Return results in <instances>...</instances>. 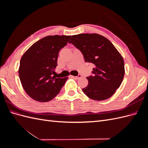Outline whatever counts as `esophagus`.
Segmentation results:
<instances>
[{
	"label": "esophagus",
	"instance_id": "esophagus-1",
	"mask_svg": "<svg viewBox=\"0 0 148 148\" xmlns=\"http://www.w3.org/2000/svg\"><path fill=\"white\" fill-rule=\"evenodd\" d=\"M71 77L76 79H79V78H80L82 77V75H78V76H76V77H75V76H71Z\"/></svg>",
	"mask_w": 148,
	"mask_h": 148
}]
</instances>
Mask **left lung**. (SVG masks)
Masks as SVG:
<instances>
[{"instance_id": "1", "label": "left lung", "mask_w": 148, "mask_h": 148, "mask_svg": "<svg viewBox=\"0 0 148 148\" xmlns=\"http://www.w3.org/2000/svg\"><path fill=\"white\" fill-rule=\"evenodd\" d=\"M81 51L84 61L95 65L92 76L86 78L83 92L96 101L110 97L122 84L125 75L123 57L109 39L92 33L73 35L69 42Z\"/></svg>"}]
</instances>
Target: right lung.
<instances>
[{
  "label": "right lung",
  "instance_id": "obj_1",
  "mask_svg": "<svg viewBox=\"0 0 148 148\" xmlns=\"http://www.w3.org/2000/svg\"><path fill=\"white\" fill-rule=\"evenodd\" d=\"M71 36H48L33 44L21 57L18 70L25 92L34 100L48 102L59 93L68 77H56L55 69L62 48Z\"/></svg>",
  "mask_w": 148,
  "mask_h": 148
}]
</instances>
